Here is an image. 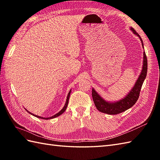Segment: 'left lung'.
Instances as JSON below:
<instances>
[{
    "label": "left lung",
    "mask_w": 160,
    "mask_h": 160,
    "mask_svg": "<svg viewBox=\"0 0 160 160\" xmlns=\"http://www.w3.org/2000/svg\"><path fill=\"white\" fill-rule=\"evenodd\" d=\"M130 29L134 33L135 35L139 37L140 39L142 45L144 48L143 41L141 38L140 35L135 32L133 28H130ZM143 65H142V69L141 73L139 76L138 80L135 82L134 86L132 87L131 91H129L127 96L124 98H122L121 100L116 102H108L104 100L99 94L97 93V91L93 88L92 89V97L94 102V104L96 105V107L98 111H100L102 113H107L108 115H116L120 113H122L125 111H127L128 108L132 107L136 102L139 96L142 84L144 81L147 77V58L146 56L145 52L143 53Z\"/></svg>",
    "instance_id": "1"
}]
</instances>
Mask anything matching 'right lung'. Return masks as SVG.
I'll list each match as a JSON object with an SVG mask.
<instances>
[{
	"label": "right lung",
	"instance_id": "1",
	"mask_svg": "<svg viewBox=\"0 0 160 160\" xmlns=\"http://www.w3.org/2000/svg\"><path fill=\"white\" fill-rule=\"evenodd\" d=\"M71 89L69 91V93H68V95H67V100H66V102H65V104H64V107L62 108V109H61L58 113H56V114H55L54 115H53V116H52V117H49V118H43V117H40V116H38V115H34V114H33V113H30L29 111H28V110L26 109V108H25V109L29 113H30L31 115H33V116H35V117H36V118H41V119H43V120H50V119H53V118H56V117H58V116H59V115H60L61 114H62L64 111H65V110L67 109V105H68V102H69V96H70V93H71Z\"/></svg>",
	"mask_w": 160,
	"mask_h": 160
}]
</instances>
